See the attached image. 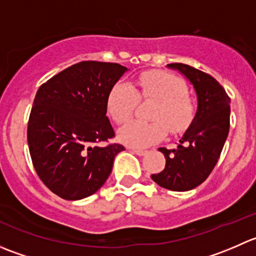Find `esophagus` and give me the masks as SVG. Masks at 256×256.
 <instances>
[{"mask_svg": "<svg viewBox=\"0 0 256 256\" xmlns=\"http://www.w3.org/2000/svg\"><path fill=\"white\" fill-rule=\"evenodd\" d=\"M131 151L134 152V154H138V156H144V154H147L146 150H141V148H135V147H130Z\"/></svg>", "mask_w": 256, "mask_h": 256, "instance_id": "obj_1", "label": "esophagus"}]
</instances>
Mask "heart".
<instances>
[{
	"label": "heart",
	"instance_id": "heart-1",
	"mask_svg": "<svg viewBox=\"0 0 256 256\" xmlns=\"http://www.w3.org/2000/svg\"><path fill=\"white\" fill-rule=\"evenodd\" d=\"M138 100H152L151 122L131 121L118 131L124 142L144 147L157 142L168 132L186 130L194 118L196 106L187 95L182 79L164 72H146L131 86L118 82L112 85L106 98V112L115 122L124 124L132 116Z\"/></svg>",
	"mask_w": 256,
	"mask_h": 256
}]
</instances>
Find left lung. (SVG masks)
<instances>
[{
  "label": "left lung",
  "mask_w": 256,
  "mask_h": 256,
  "mask_svg": "<svg viewBox=\"0 0 256 256\" xmlns=\"http://www.w3.org/2000/svg\"><path fill=\"white\" fill-rule=\"evenodd\" d=\"M167 66L178 70L194 88L197 112L176 148L160 147L166 166L151 178L161 187L186 192L204 182L218 162L229 132L230 98L209 74L182 63Z\"/></svg>",
  "instance_id": "left-lung-1"
}]
</instances>
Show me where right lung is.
<instances>
[{
  "label": "right lung",
  "instance_id": "add662e5",
  "mask_svg": "<svg viewBox=\"0 0 256 256\" xmlns=\"http://www.w3.org/2000/svg\"><path fill=\"white\" fill-rule=\"evenodd\" d=\"M126 70L118 63L80 62L36 94L27 130L30 158L42 182L63 200L94 194L112 174L116 154L125 150L98 144L115 136L106 98Z\"/></svg>",
  "mask_w": 256,
  "mask_h": 256
}]
</instances>
